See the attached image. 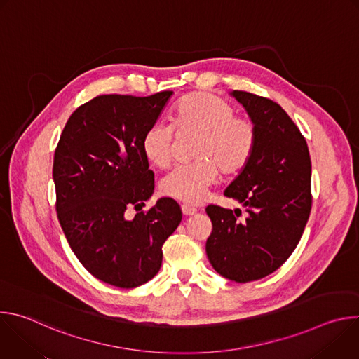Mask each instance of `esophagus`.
Instances as JSON below:
<instances>
[{
    "label": "esophagus",
    "instance_id": "obj_1",
    "mask_svg": "<svg viewBox=\"0 0 359 359\" xmlns=\"http://www.w3.org/2000/svg\"><path fill=\"white\" fill-rule=\"evenodd\" d=\"M182 213L184 216H193V215L197 213V209L190 206V204H182Z\"/></svg>",
    "mask_w": 359,
    "mask_h": 359
}]
</instances>
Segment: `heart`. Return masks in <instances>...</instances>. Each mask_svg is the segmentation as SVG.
I'll return each instance as SVG.
<instances>
[{
    "mask_svg": "<svg viewBox=\"0 0 359 359\" xmlns=\"http://www.w3.org/2000/svg\"><path fill=\"white\" fill-rule=\"evenodd\" d=\"M175 126L179 132L198 133L194 162L175 168L162 182L165 194L197 204L208 196L219 173L231 175L250 159L255 144V126L217 95L196 92L183 97L172 112V123L153 122L142 137L143 155L158 168L172 161Z\"/></svg>",
    "mask_w": 359,
    "mask_h": 359,
    "instance_id": "b5f03b06",
    "label": "heart"
}]
</instances>
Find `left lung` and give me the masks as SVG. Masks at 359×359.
<instances>
[{
  "label": "left lung",
  "mask_w": 359,
  "mask_h": 359,
  "mask_svg": "<svg viewBox=\"0 0 359 359\" xmlns=\"http://www.w3.org/2000/svg\"><path fill=\"white\" fill-rule=\"evenodd\" d=\"M255 126V144L224 196L241 210L208 206L213 230L206 252L213 269L236 283L274 273L295 250L311 212V161L299 129L276 102L233 90Z\"/></svg>",
  "instance_id": "1"
}]
</instances>
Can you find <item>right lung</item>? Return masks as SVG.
Instances as JSON below:
<instances>
[{"label":"right lung","mask_w":359,"mask_h":359,"mask_svg":"<svg viewBox=\"0 0 359 359\" xmlns=\"http://www.w3.org/2000/svg\"><path fill=\"white\" fill-rule=\"evenodd\" d=\"M172 95L96 96L69 116L55 150L53 177L64 234L93 277L119 288L158 274L162 245L182 222L180 206L169 197L133 219L125 215L132 206L142 210L155 191L142 137Z\"/></svg>","instance_id":"1"}]
</instances>
